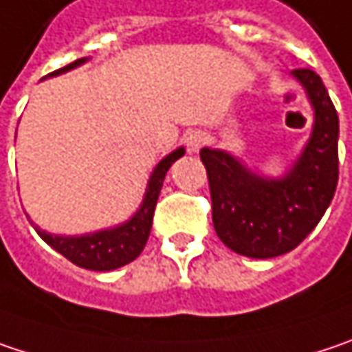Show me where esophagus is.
Wrapping results in <instances>:
<instances>
[{
    "instance_id": "obj_1",
    "label": "esophagus",
    "mask_w": 352,
    "mask_h": 352,
    "mask_svg": "<svg viewBox=\"0 0 352 352\" xmlns=\"http://www.w3.org/2000/svg\"><path fill=\"white\" fill-rule=\"evenodd\" d=\"M208 142V136H206V132H202V130H196V132H192L188 136V150L190 152H198L204 144Z\"/></svg>"
}]
</instances>
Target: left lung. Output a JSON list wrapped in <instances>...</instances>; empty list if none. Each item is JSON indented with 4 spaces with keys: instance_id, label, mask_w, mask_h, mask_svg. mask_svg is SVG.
I'll list each match as a JSON object with an SVG mask.
<instances>
[{
    "instance_id": "1",
    "label": "left lung",
    "mask_w": 352,
    "mask_h": 352,
    "mask_svg": "<svg viewBox=\"0 0 352 352\" xmlns=\"http://www.w3.org/2000/svg\"><path fill=\"white\" fill-rule=\"evenodd\" d=\"M314 108L309 146L283 180H263L226 152L200 150L218 239L250 258L287 254L307 239L329 208L339 182V116L320 76L292 69Z\"/></svg>"
}]
</instances>
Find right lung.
I'll use <instances>...</instances> for the list:
<instances>
[{
	"label": "right lung",
	"instance_id": "add662e5",
	"mask_svg": "<svg viewBox=\"0 0 352 352\" xmlns=\"http://www.w3.org/2000/svg\"><path fill=\"white\" fill-rule=\"evenodd\" d=\"M86 62V58H80L76 62L67 63L65 67H60L54 74H62L67 72L76 65ZM180 156H184V148H178L176 152H172L170 156H166L162 162L156 166L148 190H146V198L144 204L140 208L136 216L132 220H128L126 224L112 228V230H102V232H94L86 236H78V239H65V236H56V234H47L45 230H38V234L45 240L54 250H58L62 256H65L69 263L76 266L88 268V270H113L120 268L124 264L132 263L140 256V252L144 250L148 236H150V228H152V218H154V208L160 196L164 176L168 172V168L176 162Z\"/></svg>",
	"mask_w": 352,
	"mask_h": 352
}]
</instances>
